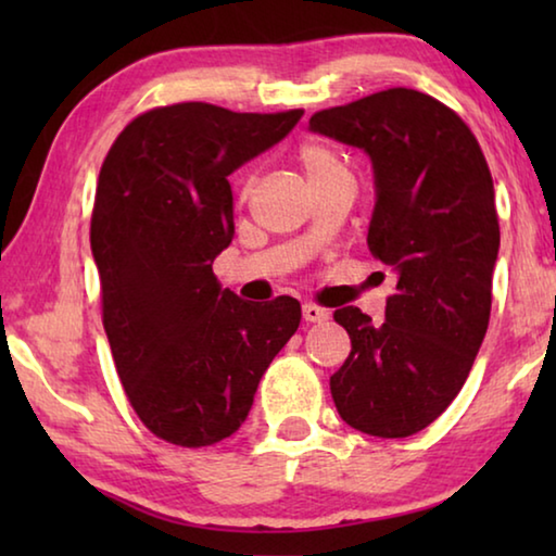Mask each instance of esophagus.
Listing matches in <instances>:
<instances>
[{
    "label": "esophagus",
    "instance_id": "34e87169",
    "mask_svg": "<svg viewBox=\"0 0 556 556\" xmlns=\"http://www.w3.org/2000/svg\"><path fill=\"white\" fill-rule=\"evenodd\" d=\"M301 314H304V321L306 324H324V321H328L326 308L316 306V304H304V306H301Z\"/></svg>",
    "mask_w": 556,
    "mask_h": 556
}]
</instances>
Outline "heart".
<instances>
[{"label":"heart","instance_id":"heart-1","mask_svg":"<svg viewBox=\"0 0 556 556\" xmlns=\"http://www.w3.org/2000/svg\"><path fill=\"white\" fill-rule=\"evenodd\" d=\"M296 156H299L301 168H304L308 176V181H312V186L324 184L333 176L348 174V168L341 162V156H338L331 147H326L321 142L301 144Z\"/></svg>","mask_w":556,"mask_h":556}]
</instances>
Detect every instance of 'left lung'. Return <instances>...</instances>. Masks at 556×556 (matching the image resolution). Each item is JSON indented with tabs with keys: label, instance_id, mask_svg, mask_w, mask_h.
<instances>
[{
	"label": "left lung",
	"instance_id": "obj_1",
	"mask_svg": "<svg viewBox=\"0 0 556 556\" xmlns=\"http://www.w3.org/2000/svg\"><path fill=\"white\" fill-rule=\"evenodd\" d=\"M308 127L372 159L368 248L397 275L382 324L336 308L351 336L336 409L363 434L412 437L454 402L488 331L501 248L491 168L466 122L412 88L321 110Z\"/></svg>",
	"mask_w": 556,
	"mask_h": 556
}]
</instances>
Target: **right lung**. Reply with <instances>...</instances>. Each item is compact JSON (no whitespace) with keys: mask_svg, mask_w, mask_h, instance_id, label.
<instances>
[{"mask_svg":"<svg viewBox=\"0 0 556 556\" xmlns=\"http://www.w3.org/2000/svg\"><path fill=\"white\" fill-rule=\"evenodd\" d=\"M301 115L176 102L131 119L102 162L90 218L102 326L131 409L168 444L235 434L296 333V299L242 301L213 260L235 235L228 176Z\"/></svg>","mask_w":556,"mask_h":556,"instance_id":"1","label":"right lung"}]
</instances>
